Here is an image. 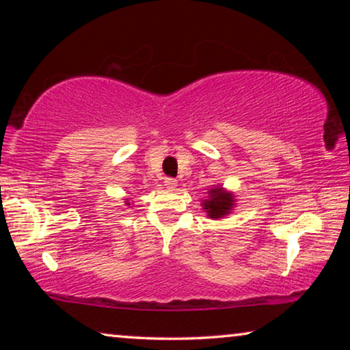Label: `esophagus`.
Masks as SVG:
<instances>
[{"label": "esophagus", "mask_w": 350, "mask_h": 350, "mask_svg": "<svg viewBox=\"0 0 350 350\" xmlns=\"http://www.w3.org/2000/svg\"><path fill=\"white\" fill-rule=\"evenodd\" d=\"M165 187H167L170 191H173V189H176V187H177V180H174V179H165Z\"/></svg>", "instance_id": "esophagus-1"}]
</instances>
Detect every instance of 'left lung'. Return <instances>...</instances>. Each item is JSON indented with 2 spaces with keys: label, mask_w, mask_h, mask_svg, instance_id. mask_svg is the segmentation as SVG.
Segmentation results:
<instances>
[{
  "label": "left lung",
  "mask_w": 350,
  "mask_h": 350,
  "mask_svg": "<svg viewBox=\"0 0 350 350\" xmlns=\"http://www.w3.org/2000/svg\"><path fill=\"white\" fill-rule=\"evenodd\" d=\"M202 208L206 216L213 221L224 219L233 211L236 205V198L233 191H228L221 185H216L206 191V198L202 199Z\"/></svg>",
  "instance_id": "8db88e82"
}]
</instances>
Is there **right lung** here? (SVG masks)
<instances>
[{"label": "right lung", "mask_w": 350, "mask_h": 350, "mask_svg": "<svg viewBox=\"0 0 350 350\" xmlns=\"http://www.w3.org/2000/svg\"><path fill=\"white\" fill-rule=\"evenodd\" d=\"M125 205H128V206H129V205H131V202H129V200H126V199H125Z\"/></svg>", "instance_id": "right-lung-1"}]
</instances>
